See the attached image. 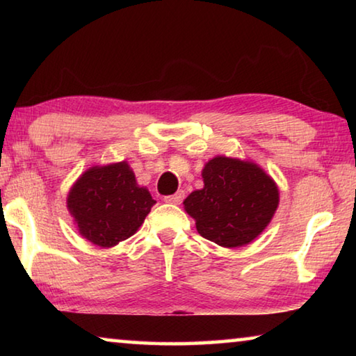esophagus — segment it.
Returning a JSON list of instances; mask_svg holds the SVG:
<instances>
[{
    "label": "esophagus",
    "instance_id": "esophagus-1",
    "mask_svg": "<svg viewBox=\"0 0 356 356\" xmlns=\"http://www.w3.org/2000/svg\"><path fill=\"white\" fill-rule=\"evenodd\" d=\"M184 191H177L176 195H171V196H166L165 197V202L168 204H172V206H179L180 202L184 201Z\"/></svg>",
    "mask_w": 356,
    "mask_h": 356
}]
</instances>
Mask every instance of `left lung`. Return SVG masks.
<instances>
[{
    "label": "left lung",
    "instance_id": "1",
    "mask_svg": "<svg viewBox=\"0 0 356 356\" xmlns=\"http://www.w3.org/2000/svg\"><path fill=\"white\" fill-rule=\"evenodd\" d=\"M204 186L190 193L184 209L204 238L225 248L251 243L280 206L272 176L251 160L216 155L202 168Z\"/></svg>",
    "mask_w": 356,
    "mask_h": 356
}]
</instances>
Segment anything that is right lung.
<instances>
[{
    "label": "right lung",
    "instance_id": "obj_1",
    "mask_svg": "<svg viewBox=\"0 0 356 356\" xmlns=\"http://www.w3.org/2000/svg\"><path fill=\"white\" fill-rule=\"evenodd\" d=\"M154 204L125 160L91 166L67 195V209L78 232L99 248H111L134 236Z\"/></svg>",
    "mask_w": 356,
    "mask_h": 356
}]
</instances>
